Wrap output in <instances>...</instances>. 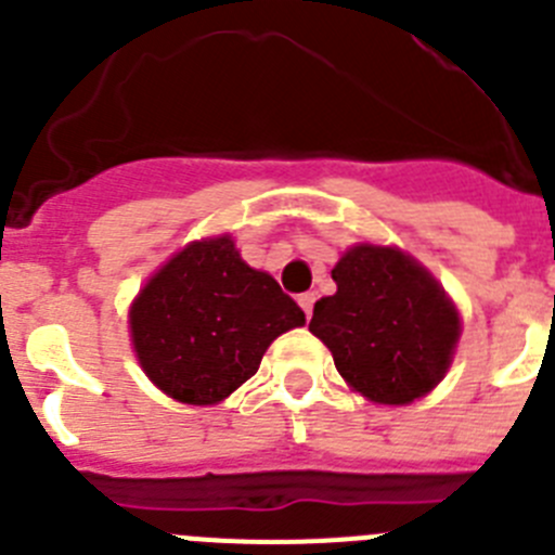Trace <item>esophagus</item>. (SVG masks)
<instances>
[{"label":"esophagus","instance_id":"1","mask_svg":"<svg viewBox=\"0 0 555 555\" xmlns=\"http://www.w3.org/2000/svg\"><path fill=\"white\" fill-rule=\"evenodd\" d=\"M298 304H301V309L307 312V318H312V309H314V293H304L298 295Z\"/></svg>","mask_w":555,"mask_h":555}]
</instances>
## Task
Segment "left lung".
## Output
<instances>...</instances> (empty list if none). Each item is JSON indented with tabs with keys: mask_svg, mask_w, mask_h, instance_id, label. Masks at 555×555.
Returning a JSON list of instances; mask_svg holds the SVG:
<instances>
[{
	"mask_svg": "<svg viewBox=\"0 0 555 555\" xmlns=\"http://www.w3.org/2000/svg\"><path fill=\"white\" fill-rule=\"evenodd\" d=\"M336 293L314 304L312 331L339 375L380 405L433 391L452 364L460 314L433 273L395 246L359 243L341 254Z\"/></svg>",
	"mask_w": 555,
	"mask_h": 555,
	"instance_id": "left-lung-1",
	"label": "left lung"
}]
</instances>
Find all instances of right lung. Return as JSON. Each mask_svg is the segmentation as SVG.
Returning <instances> with one entry per match:
<instances>
[{
    "label": "right lung",
    "instance_id": "obj_1",
    "mask_svg": "<svg viewBox=\"0 0 555 555\" xmlns=\"http://www.w3.org/2000/svg\"><path fill=\"white\" fill-rule=\"evenodd\" d=\"M128 323L139 364L164 395L216 405L307 318L271 273L248 268L235 241L219 235L175 254L137 295Z\"/></svg>",
    "mask_w": 555,
    "mask_h": 555
}]
</instances>
